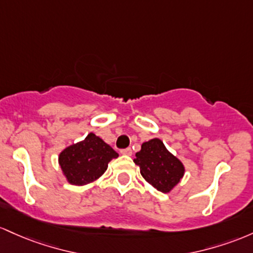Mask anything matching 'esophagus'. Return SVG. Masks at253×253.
<instances>
[{
  "label": "esophagus",
  "instance_id": "34e87169",
  "mask_svg": "<svg viewBox=\"0 0 253 253\" xmlns=\"http://www.w3.org/2000/svg\"><path fill=\"white\" fill-rule=\"evenodd\" d=\"M121 154H123V155H131L132 154V150H131V148L121 149Z\"/></svg>",
  "mask_w": 253,
  "mask_h": 253
}]
</instances>
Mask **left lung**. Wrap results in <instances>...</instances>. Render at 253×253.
<instances>
[{
	"instance_id": "8db88e82",
	"label": "left lung",
	"mask_w": 253,
	"mask_h": 253,
	"mask_svg": "<svg viewBox=\"0 0 253 253\" xmlns=\"http://www.w3.org/2000/svg\"><path fill=\"white\" fill-rule=\"evenodd\" d=\"M134 163L140 166L141 174L150 185L161 192H169L184 175V166L166 149L163 141L153 138L142 144Z\"/></svg>"
}]
</instances>
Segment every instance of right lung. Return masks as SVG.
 Returning <instances> with one entry per match:
<instances>
[{"instance_id": "add662e5", "label": "right lung", "mask_w": 253, "mask_h": 253, "mask_svg": "<svg viewBox=\"0 0 253 253\" xmlns=\"http://www.w3.org/2000/svg\"><path fill=\"white\" fill-rule=\"evenodd\" d=\"M117 157L118 153L90 132L84 141L65 148L58 161L70 184L84 185L98 179L106 171L107 164Z\"/></svg>"}]
</instances>
